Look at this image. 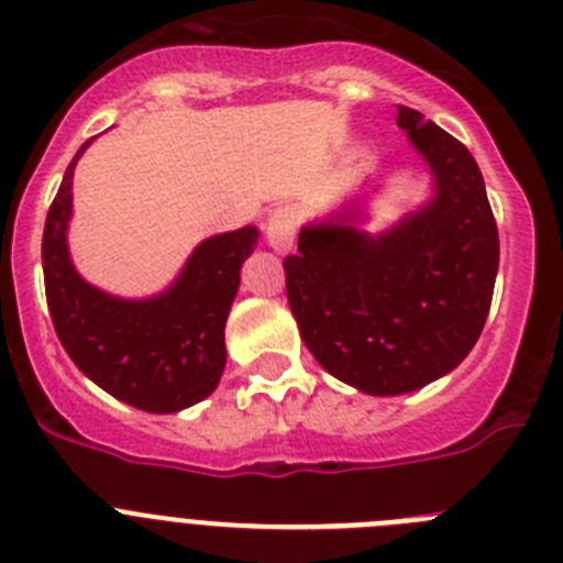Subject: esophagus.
Wrapping results in <instances>:
<instances>
[{
	"mask_svg": "<svg viewBox=\"0 0 563 563\" xmlns=\"http://www.w3.org/2000/svg\"><path fill=\"white\" fill-rule=\"evenodd\" d=\"M296 231H298L296 208L282 206V208H276V211H271V217H267V222H265V239L273 251H278V253L290 251L292 239H296Z\"/></svg>",
	"mask_w": 563,
	"mask_h": 563,
	"instance_id": "obj_1",
	"label": "esophagus"
}]
</instances>
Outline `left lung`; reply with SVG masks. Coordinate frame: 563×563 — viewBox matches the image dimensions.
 Listing matches in <instances>:
<instances>
[{
  "label": "left lung",
  "instance_id": "8db88e82",
  "mask_svg": "<svg viewBox=\"0 0 563 563\" xmlns=\"http://www.w3.org/2000/svg\"><path fill=\"white\" fill-rule=\"evenodd\" d=\"M397 126L434 172V200L372 236L341 220L307 225L285 258L287 301L307 350L366 395H402L474 350L494 298L499 231L465 146L417 109Z\"/></svg>",
  "mask_w": 563,
  "mask_h": 563
}]
</instances>
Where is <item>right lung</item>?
I'll list each match as a JSON object with an SVG mask.
<instances>
[{
  "label": "right lung",
  "mask_w": 563,
  "mask_h": 563,
  "mask_svg": "<svg viewBox=\"0 0 563 563\" xmlns=\"http://www.w3.org/2000/svg\"><path fill=\"white\" fill-rule=\"evenodd\" d=\"M87 146L64 172L44 222V292L56 335L78 369L118 400L152 415L188 409L217 389L225 369V321L258 231L247 225L206 239L161 296H109L78 276L67 253L73 168Z\"/></svg>",
  "instance_id": "add662e5"
}]
</instances>
